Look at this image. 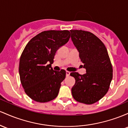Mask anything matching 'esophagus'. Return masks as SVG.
<instances>
[{"label": "esophagus", "mask_w": 128, "mask_h": 128, "mask_svg": "<svg viewBox=\"0 0 128 128\" xmlns=\"http://www.w3.org/2000/svg\"><path fill=\"white\" fill-rule=\"evenodd\" d=\"M70 72H69V71H66V77H68L70 75Z\"/></svg>", "instance_id": "esophagus-1"}]
</instances>
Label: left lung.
<instances>
[{
    "instance_id": "left-lung-1",
    "label": "left lung",
    "mask_w": 128,
    "mask_h": 128,
    "mask_svg": "<svg viewBox=\"0 0 128 128\" xmlns=\"http://www.w3.org/2000/svg\"><path fill=\"white\" fill-rule=\"evenodd\" d=\"M71 40L86 69L83 75L72 72L75 84L71 89L76 101L87 104L97 102L107 93L112 78V66L103 43L92 33L70 30Z\"/></svg>"
}]
</instances>
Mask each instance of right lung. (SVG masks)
Segmentation results:
<instances>
[{
  "label": "right lung",
  "instance_id": "1",
  "mask_svg": "<svg viewBox=\"0 0 128 128\" xmlns=\"http://www.w3.org/2000/svg\"><path fill=\"white\" fill-rule=\"evenodd\" d=\"M70 32L43 31L31 38L20 58L19 75L26 94L37 102L52 100L59 92L66 71L53 70L51 64L57 50L68 42Z\"/></svg>",
  "mask_w": 128,
  "mask_h": 128
}]
</instances>
